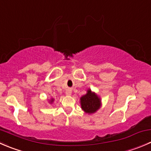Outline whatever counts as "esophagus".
Masks as SVG:
<instances>
[{
	"mask_svg": "<svg viewBox=\"0 0 151 151\" xmlns=\"http://www.w3.org/2000/svg\"><path fill=\"white\" fill-rule=\"evenodd\" d=\"M65 94L67 96H70L71 94V90L70 88H68L66 91H65Z\"/></svg>",
	"mask_w": 151,
	"mask_h": 151,
	"instance_id": "1",
	"label": "esophagus"
}]
</instances>
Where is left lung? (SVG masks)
Instances as JSON below:
<instances>
[{
    "mask_svg": "<svg viewBox=\"0 0 151 151\" xmlns=\"http://www.w3.org/2000/svg\"><path fill=\"white\" fill-rule=\"evenodd\" d=\"M81 108L87 114H93L101 107L100 97L96 93L92 92L91 89L87 91V93L80 97Z\"/></svg>",
    "mask_w": 151,
    "mask_h": 151,
    "instance_id": "1",
    "label": "left lung"
}]
</instances>
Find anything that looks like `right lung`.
Instances as JSON below:
<instances>
[{"label":"right lung","instance_id":"1","mask_svg":"<svg viewBox=\"0 0 151 151\" xmlns=\"http://www.w3.org/2000/svg\"><path fill=\"white\" fill-rule=\"evenodd\" d=\"M54 102V99H53V98H52V99H51L50 102H51V103H52V102Z\"/></svg>","mask_w":151,"mask_h":151}]
</instances>
